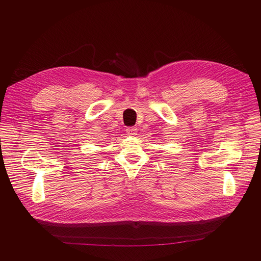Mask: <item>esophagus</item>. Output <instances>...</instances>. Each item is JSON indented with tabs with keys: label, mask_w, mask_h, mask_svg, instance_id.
I'll return each mask as SVG.
<instances>
[{
	"label": "esophagus",
	"mask_w": 261,
	"mask_h": 261,
	"mask_svg": "<svg viewBox=\"0 0 261 261\" xmlns=\"http://www.w3.org/2000/svg\"><path fill=\"white\" fill-rule=\"evenodd\" d=\"M126 133H127L128 135H130V136L136 135L137 128H136V127H127V128H126Z\"/></svg>",
	"instance_id": "34e87169"
}]
</instances>
